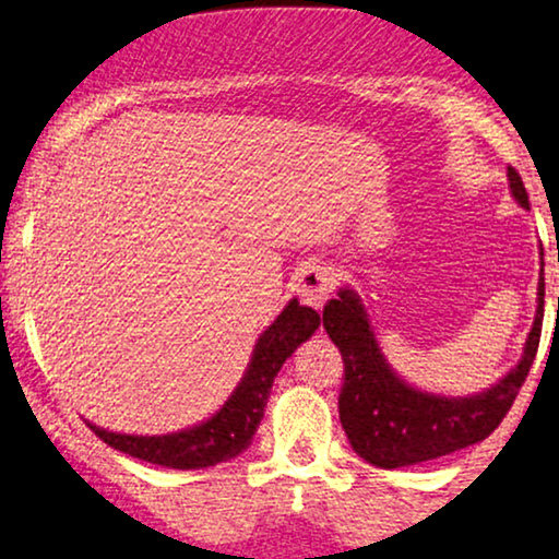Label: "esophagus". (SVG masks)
I'll list each match as a JSON object with an SVG mask.
<instances>
[{
    "instance_id": "1",
    "label": "esophagus",
    "mask_w": 559,
    "mask_h": 559,
    "mask_svg": "<svg viewBox=\"0 0 559 559\" xmlns=\"http://www.w3.org/2000/svg\"><path fill=\"white\" fill-rule=\"evenodd\" d=\"M296 281H299L301 301L314 309H322V304L328 301L332 288H335L332 271L320 263H304L299 267V273H296Z\"/></svg>"
}]
</instances>
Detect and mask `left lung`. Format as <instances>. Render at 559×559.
<instances>
[{
	"mask_svg": "<svg viewBox=\"0 0 559 559\" xmlns=\"http://www.w3.org/2000/svg\"><path fill=\"white\" fill-rule=\"evenodd\" d=\"M508 182L515 201L528 209L524 180L513 167H508ZM536 296L539 307L521 361L490 390L467 397H443L415 390L394 373L379 348L361 296L353 288H341L337 299L324 304L322 324L332 343L341 348L345 364L337 413L353 451L373 467L397 469L485 441L511 409L539 348L544 273Z\"/></svg>",
	"mask_w": 559,
	"mask_h": 559,
	"instance_id": "1",
	"label": "left lung"
}]
</instances>
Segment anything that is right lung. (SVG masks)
<instances>
[{
	"mask_svg": "<svg viewBox=\"0 0 559 559\" xmlns=\"http://www.w3.org/2000/svg\"><path fill=\"white\" fill-rule=\"evenodd\" d=\"M320 322V314L312 307H301L296 299L288 301L284 312L258 337L245 377L231 397L216 415L193 428L167 436H126L97 428L92 423L87 426L108 447L136 456L141 462L159 464V467L203 469L218 462H229L252 443V436L263 420L267 397H271L275 373L304 341L314 335Z\"/></svg>",
	"mask_w": 559,
	"mask_h": 559,
	"instance_id": "obj_1",
	"label": "right lung"
}]
</instances>
